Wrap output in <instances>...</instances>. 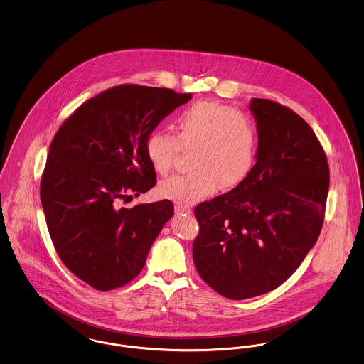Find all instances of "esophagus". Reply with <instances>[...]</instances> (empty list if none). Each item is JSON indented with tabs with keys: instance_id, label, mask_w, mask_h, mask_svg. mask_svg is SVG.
Listing matches in <instances>:
<instances>
[{
	"instance_id": "1",
	"label": "esophagus",
	"mask_w": 364,
	"mask_h": 364,
	"mask_svg": "<svg viewBox=\"0 0 364 364\" xmlns=\"http://www.w3.org/2000/svg\"><path fill=\"white\" fill-rule=\"evenodd\" d=\"M175 212H176V213H186V215H190V213H191V209H190L189 206L182 205V204H175Z\"/></svg>"
}]
</instances>
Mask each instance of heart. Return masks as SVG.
<instances>
[{
	"label": "heart",
	"mask_w": 364,
	"mask_h": 364,
	"mask_svg": "<svg viewBox=\"0 0 364 364\" xmlns=\"http://www.w3.org/2000/svg\"><path fill=\"white\" fill-rule=\"evenodd\" d=\"M174 133L152 132L145 155L159 174H167L182 152H191L188 174L173 175L159 185L163 197L178 204H194L218 186L232 189L253 170L258 129L242 111L213 100H200L182 111Z\"/></svg>",
	"instance_id": "1"
}]
</instances>
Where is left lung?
<instances>
[{
	"label": "left lung",
	"mask_w": 364,
	"mask_h": 364,
	"mask_svg": "<svg viewBox=\"0 0 364 364\" xmlns=\"http://www.w3.org/2000/svg\"><path fill=\"white\" fill-rule=\"evenodd\" d=\"M257 161L235 189L194 208L198 274L218 294L242 301L283 284L319 237L329 166L316 133L295 111L253 97Z\"/></svg>",
	"instance_id": "obj_1"
}]
</instances>
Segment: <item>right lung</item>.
I'll use <instances>...</instances> for the list:
<instances>
[{"instance_id":"1","label":"right lung","mask_w":364,"mask_h":364,"mask_svg":"<svg viewBox=\"0 0 364 364\" xmlns=\"http://www.w3.org/2000/svg\"><path fill=\"white\" fill-rule=\"evenodd\" d=\"M191 94L124 84L82 103L50 144L41 201L53 245L65 267L99 291L132 282L144 268L168 200L124 208L156 185L145 141Z\"/></svg>"}]
</instances>
